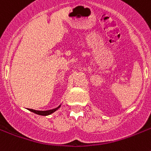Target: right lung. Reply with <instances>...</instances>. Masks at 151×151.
Masks as SVG:
<instances>
[{
  "label": "right lung",
  "instance_id": "1",
  "mask_svg": "<svg viewBox=\"0 0 151 151\" xmlns=\"http://www.w3.org/2000/svg\"><path fill=\"white\" fill-rule=\"evenodd\" d=\"M61 106V104L59 106H58L57 107L54 108V109H52V110H33V109H30V111L34 114H38V115H41V116H48V115H50L52 114V113L55 112L59 107Z\"/></svg>",
  "mask_w": 151,
  "mask_h": 151
}]
</instances>
